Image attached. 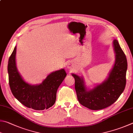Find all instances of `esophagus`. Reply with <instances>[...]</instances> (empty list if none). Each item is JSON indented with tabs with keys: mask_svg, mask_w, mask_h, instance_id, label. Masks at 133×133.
<instances>
[{
	"mask_svg": "<svg viewBox=\"0 0 133 133\" xmlns=\"http://www.w3.org/2000/svg\"><path fill=\"white\" fill-rule=\"evenodd\" d=\"M72 67V64H68V68L71 69Z\"/></svg>",
	"mask_w": 133,
	"mask_h": 133,
	"instance_id": "34e87169",
	"label": "esophagus"
}]
</instances>
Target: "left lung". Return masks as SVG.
I'll use <instances>...</instances> for the list:
<instances>
[{"label":"left lung","instance_id":"1","mask_svg":"<svg viewBox=\"0 0 133 133\" xmlns=\"http://www.w3.org/2000/svg\"><path fill=\"white\" fill-rule=\"evenodd\" d=\"M115 61L113 68L105 81L89 89L83 77L75 74V87L77 99L83 106L91 110L105 108L113 104L123 92L126 83L127 62L126 55L116 39L113 41Z\"/></svg>","mask_w":133,"mask_h":133}]
</instances>
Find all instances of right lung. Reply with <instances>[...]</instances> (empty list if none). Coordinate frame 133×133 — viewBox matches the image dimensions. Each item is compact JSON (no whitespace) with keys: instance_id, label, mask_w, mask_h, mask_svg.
<instances>
[{"instance_id":"add662e5","label":"right lung","mask_w":133,"mask_h":133,"mask_svg":"<svg viewBox=\"0 0 133 133\" xmlns=\"http://www.w3.org/2000/svg\"><path fill=\"white\" fill-rule=\"evenodd\" d=\"M16 46L9 59L7 71L11 92L17 99L29 108L37 111L48 109L55 104L58 88L66 76L64 69L50 74L39 84L32 85L22 79L17 69Z\"/></svg>"}]
</instances>
